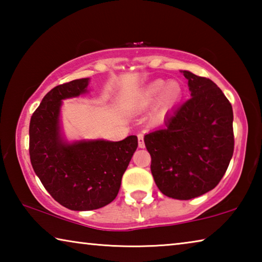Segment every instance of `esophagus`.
I'll list each match as a JSON object with an SVG mask.
<instances>
[{
    "mask_svg": "<svg viewBox=\"0 0 262 262\" xmlns=\"http://www.w3.org/2000/svg\"><path fill=\"white\" fill-rule=\"evenodd\" d=\"M137 141H139V147L144 148V135L143 134L137 135Z\"/></svg>",
    "mask_w": 262,
    "mask_h": 262,
    "instance_id": "1",
    "label": "esophagus"
}]
</instances>
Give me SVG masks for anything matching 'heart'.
Segmentation results:
<instances>
[{
  "label": "heart",
  "mask_w": 262,
  "mask_h": 262,
  "mask_svg": "<svg viewBox=\"0 0 262 262\" xmlns=\"http://www.w3.org/2000/svg\"><path fill=\"white\" fill-rule=\"evenodd\" d=\"M181 95H183V89L177 81H168L165 83L163 79H157L150 83L142 92L141 103L142 105H150L158 97L156 114L158 117H163L178 104Z\"/></svg>",
  "instance_id": "heart-1"
}]
</instances>
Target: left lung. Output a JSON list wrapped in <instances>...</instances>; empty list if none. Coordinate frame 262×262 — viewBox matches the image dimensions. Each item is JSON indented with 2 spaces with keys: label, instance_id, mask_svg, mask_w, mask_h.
Wrapping results in <instances>:
<instances>
[{
  "label": "left lung",
  "instance_id": "obj_1",
  "mask_svg": "<svg viewBox=\"0 0 262 262\" xmlns=\"http://www.w3.org/2000/svg\"><path fill=\"white\" fill-rule=\"evenodd\" d=\"M190 98L144 135L151 173L168 198L189 200L215 188L233 155L232 106L209 78L181 70Z\"/></svg>",
  "mask_w": 262,
  "mask_h": 262
}]
</instances>
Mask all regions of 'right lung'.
Listing matches in <instances>:
<instances>
[{
  "label": "right lung",
  "mask_w": 262,
  "mask_h": 262,
  "mask_svg": "<svg viewBox=\"0 0 262 262\" xmlns=\"http://www.w3.org/2000/svg\"><path fill=\"white\" fill-rule=\"evenodd\" d=\"M90 78L61 84L43 97L30 121V159L43 187L70 210H94L112 202L137 148V137L68 142L61 129L62 100L88 92Z\"/></svg>",
  "instance_id": "obj_1"
}]
</instances>
